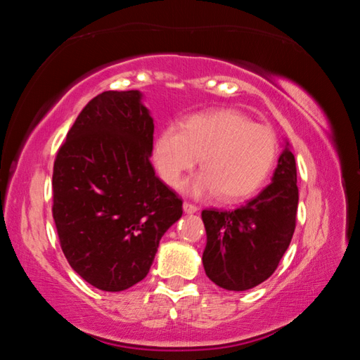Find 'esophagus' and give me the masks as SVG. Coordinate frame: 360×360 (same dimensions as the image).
<instances>
[{
	"label": "esophagus",
	"mask_w": 360,
	"mask_h": 360,
	"mask_svg": "<svg viewBox=\"0 0 360 360\" xmlns=\"http://www.w3.org/2000/svg\"><path fill=\"white\" fill-rule=\"evenodd\" d=\"M182 208H184V212H187V214H193V212H197L198 208L192 203L188 202H184V205H182Z\"/></svg>",
	"instance_id": "34e87169"
}]
</instances>
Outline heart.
Listing matches in <instances>:
<instances>
[{
	"label": "heart",
	"mask_w": 360,
	"mask_h": 360,
	"mask_svg": "<svg viewBox=\"0 0 360 360\" xmlns=\"http://www.w3.org/2000/svg\"><path fill=\"white\" fill-rule=\"evenodd\" d=\"M276 155L275 131L235 109L188 115L181 129L168 127L154 143L155 168L168 186H179L200 157L203 169L186 182V192L195 197L217 192L222 202H238L257 192Z\"/></svg>",
	"instance_id": "1"
}]
</instances>
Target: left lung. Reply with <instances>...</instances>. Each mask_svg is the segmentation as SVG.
<instances>
[{"instance_id": "obj_1", "label": "left lung", "mask_w": 360, "mask_h": 360, "mask_svg": "<svg viewBox=\"0 0 360 360\" xmlns=\"http://www.w3.org/2000/svg\"><path fill=\"white\" fill-rule=\"evenodd\" d=\"M283 148L271 182L257 197L233 211L202 212L203 266L219 288L236 292L255 288L275 273L288 251L295 230L298 187L288 139Z\"/></svg>"}]
</instances>
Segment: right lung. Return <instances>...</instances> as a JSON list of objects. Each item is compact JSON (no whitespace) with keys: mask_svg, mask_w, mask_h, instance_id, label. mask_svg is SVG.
<instances>
[{"mask_svg":"<svg viewBox=\"0 0 360 360\" xmlns=\"http://www.w3.org/2000/svg\"><path fill=\"white\" fill-rule=\"evenodd\" d=\"M154 119L139 90H108L77 115L53 163V221L66 260L94 288L141 281L182 202L149 157Z\"/></svg>","mask_w":360,"mask_h":360,"instance_id":"right-lung-1","label":"right lung"}]
</instances>
